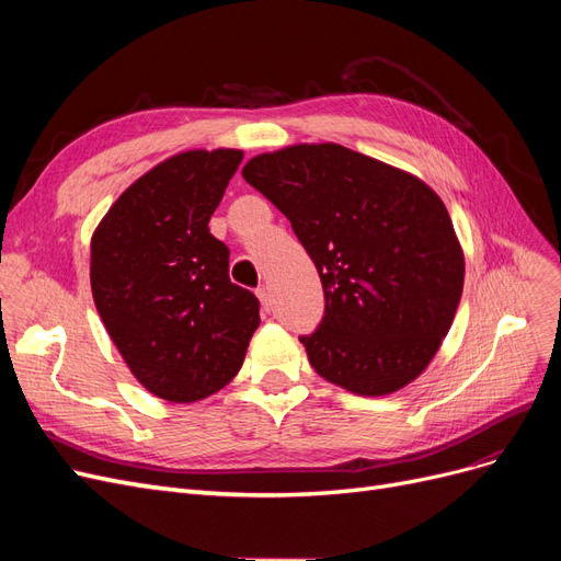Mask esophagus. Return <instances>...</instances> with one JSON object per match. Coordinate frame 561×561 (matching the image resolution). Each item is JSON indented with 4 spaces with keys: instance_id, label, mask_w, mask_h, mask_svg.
<instances>
[{
    "instance_id": "34e87169",
    "label": "esophagus",
    "mask_w": 561,
    "mask_h": 561,
    "mask_svg": "<svg viewBox=\"0 0 561 561\" xmlns=\"http://www.w3.org/2000/svg\"><path fill=\"white\" fill-rule=\"evenodd\" d=\"M257 297L262 301V309L268 313L271 311V295H268L266 287H257Z\"/></svg>"
}]
</instances>
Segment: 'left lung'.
Returning <instances> with one entry per match:
<instances>
[{
  "label": "left lung",
  "mask_w": 561,
  "mask_h": 561,
  "mask_svg": "<svg viewBox=\"0 0 561 561\" xmlns=\"http://www.w3.org/2000/svg\"><path fill=\"white\" fill-rule=\"evenodd\" d=\"M243 178L290 219L318 268L325 313L299 336L311 367L358 396L414 381L463 293V252L439 196L334 142L260 154Z\"/></svg>",
  "instance_id": "obj_1"
}]
</instances>
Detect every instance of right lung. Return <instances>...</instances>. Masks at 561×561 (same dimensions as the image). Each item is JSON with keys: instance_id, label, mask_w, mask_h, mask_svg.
Masks as SVG:
<instances>
[{"instance_id": "obj_1", "label": "right lung", "mask_w": 561, "mask_h": 561, "mask_svg": "<svg viewBox=\"0 0 561 561\" xmlns=\"http://www.w3.org/2000/svg\"><path fill=\"white\" fill-rule=\"evenodd\" d=\"M243 151L196 149L151 168L116 198L91 241L95 309L149 393L213 396L241 369L260 299L229 280L208 229Z\"/></svg>"}]
</instances>
